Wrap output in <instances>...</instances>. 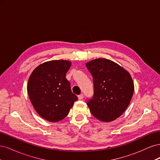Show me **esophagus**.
<instances>
[{
  "mask_svg": "<svg viewBox=\"0 0 160 160\" xmlns=\"http://www.w3.org/2000/svg\"><path fill=\"white\" fill-rule=\"evenodd\" d=\"M83 98H84V95H83V94H80V95H78V98H79V100L83 99Z\"/></svg>",
  "mask_w": 160,
  "mask_h": 160,
  "instance_id": "1",
  "label": "esophagus"
}]
</instances>
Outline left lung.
Segmentation results:
<instances>
[{
    "label": "left lung",
    "mask_w": 160,
    "mask_h": 160,
    "mask_svg": "<svg viewBox=\"0 0 160 160\" xmlns=\"http://www.w3.org/2000/svg\"><path fill=\"white\" fill-rule=\"evenodd\" d=\"M93 77V95L87 101L95 118L109 122L122 115L130 103L134 91L129 72L115 62L98 59L86 63Z\"/></svg>",
    "instance_id": "left-lung-1"
}]
</instances>
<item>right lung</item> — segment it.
I'll use <instances>...</instances> for the list:
<instances>
[{"instance_id": "1", "label": "right lung", "mask_w": 160, "mask_h": 160, "mask_svg": "<svg viewBox=\"0 0 160 160\" xmlns=\"http://www.w3.org/2000/svg\"><path fill=\"white\" fill-rule=\"evenodd\" d=\"M71 65L65 60L45 62L32 71L28 79L27 91L33 107L49 122L63 119L78 99L65 77Z\"/></svg>"}]
</instances>
